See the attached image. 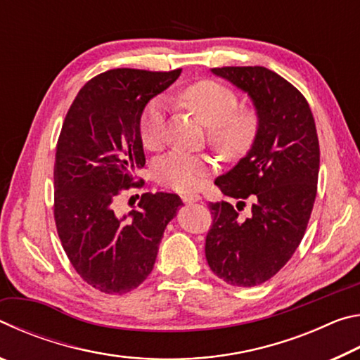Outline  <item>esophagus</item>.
Wrapping results in <instances>:
<instances>
[{"label":"esophagus","mask_w":360,"mask_h":360,"mask_svg":"<svg viewBox=\"0 0 360 360\" xmlns=\"http://www.w3.org/2000/svg\"><path fill=\"white\" fill-rule=\"evenodd\" d=\"M182 202L187 205L198 203V202H202V197H200L198 193H187V195H182Z\"/></svg>","instance_id":"esophagus-1"}]
</instances>
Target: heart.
I'll return each mask as SVG.
<instances>
[{
	"instance_id": "b5f03b06",
	"label": "heart",
	"mask_w": 360,
	"mask_h": 360,
	"mask_svg": "<svg viewBox=\"0 0 360 360\" xmlns=\"http://www.w3.org/2000/svg\"><path fill=\"white\" fill-rule=\"evenodd\" d=\"M181 101L210 127V139L227 157H236L251 146L257 131V114L238 108V96L227 85L216 81H200L188 85ZM167 105L162 98L152 100L139 119V138L146 149H157L163 141ZM214 162L205 155L173 150L155 163L158 182L178 192H192L202 187L205 176Z\"/></svg>"
}]
</instances>
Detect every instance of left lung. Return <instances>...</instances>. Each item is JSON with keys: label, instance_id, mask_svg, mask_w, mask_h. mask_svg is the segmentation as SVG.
Masks as SVG:
<instances>
[{"label": "left lung", "instance_id": "1", "mask_svg": "<svg viewBox=\"0 0 360 360\" xmlns=\"http://www.w3.org/2000/svg\"><path fill=\"white\" fill-rule=\"evenodd\" d=\"M212 75L251 98L257 114L251 149L214 184L227 197L253 200L238 217L227 202H210L208 265L222 281L252 288L275 276L295 252L311 216L319 174V141L309 105L294 85L264 66H225Z\"/></svg>", "mask_w": 360, "mask_h": 360}]
</instances>
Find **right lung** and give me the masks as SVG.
<instances>
[{
	"instance_id": "1",
	"label": "right lung",
	"mask_w": 360,
	"mask_h": 360,
	"mask_svg": "<svg viewBox=\"0 0 360 360\" xmlns=\"http://www.w3.org/2000/svg\"><path fill=\"white\" fill-rule=\"evenodd\" d=\"M181 70L119 68L79 90L60 133L53 167V216L75 270L105 294L136 289L154 268L168 222L182 206L176 193H143L138 210L115 214V197L135 186L146 157L139 119Z\"/></svg>"
}]
</instances>
